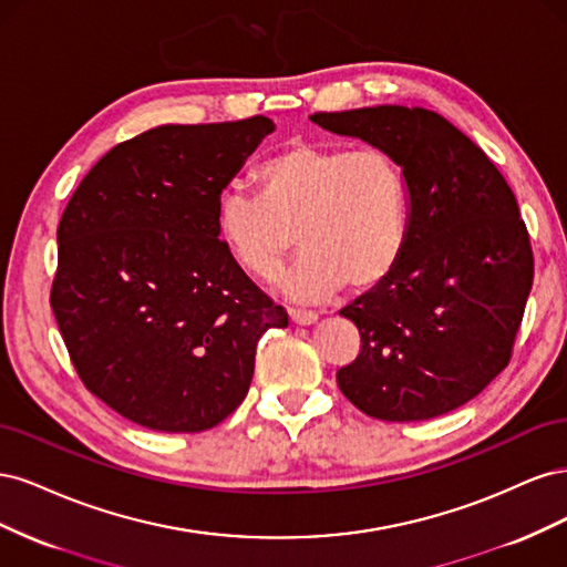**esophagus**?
Wrapping results in <instances>:
<instances>
[{
    "mask_svg": "<svg viewBox=\"0 0 567 567\" xmlns=\"http://www.w3.org/2000/svg\"><path fill=\"white\" fill-rule=\"evenodd\" d=\"M288 315H290V321L298 326H310V323H317L319 319L317 312H307V310H288Z\"/></svg>",
    "mask_w": 567,
    "mask_h": 567,
    "instance_id": "obj_1",
    "label": "esophagus"
}]
</instances>
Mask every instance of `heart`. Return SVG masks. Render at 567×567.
Wrapping results in <instances>:
<instances>
[{"label": "heart", "mask_w": 567, "mask_h": 567, "mask_svg": "<svg viewBox=\"0 0 567 567\" xmlns=\"http://www.w3.org/2000/svg\"><path fill=\"white\" fill-rule=\"evenodd\" d=\"M262 200L227 188L217 203V236L236 265L271 279L296 241V267L281 279L300 302L333 296L346 284L385 281L406 241L409 184L383 148L290 142L257 169Z\"/></svg>", "instance_id": "obj_1"}]
</instances>
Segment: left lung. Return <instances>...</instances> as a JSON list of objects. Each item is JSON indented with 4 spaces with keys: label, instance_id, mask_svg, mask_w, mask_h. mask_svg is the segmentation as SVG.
<instances>
[{
    "label": "left lung",
    "instance_id": "obj_1",
    "mask_svg": "<svg viewBox=\"0 0 567 567\" xmlns=\"http://www.w3.org/2000/svg\"><path fill=\"white\" fill-rule=\"evenodd\" d=\"M312 123L388 151L409 184L406 241L392 274L340 317L362 352L338 388L367 416L447 414L499 375L535 277L518 200L499 169L435 111L371 106Z\"/></svg>",
    "mask_w": 567,
    "mask_h": 567
}]
</instances>
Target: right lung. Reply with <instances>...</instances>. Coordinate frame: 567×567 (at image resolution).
<instances>
[{
  "mask_svg": "<svg viewBox=\"0 0 567 567\" xmlns=\"http://www.w3.org/2000/svg\"><path fill=\"white\" fill-rule=\"evenodd\" d=\"M274 123L161 125L111 148L59 221L51 310L84 388L161 433H200L248 394L288 315L217 236V203Z\"/></svg>",
  "mask_w": 567,
  "mask_h": 567,
  "instance_id": "right-lung-1",
  "label": "right lung"
}]
</instances>
